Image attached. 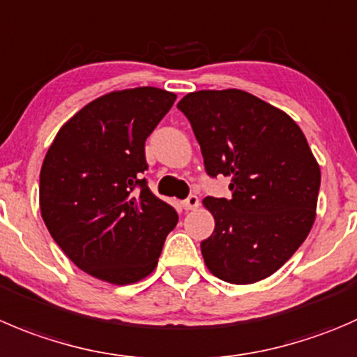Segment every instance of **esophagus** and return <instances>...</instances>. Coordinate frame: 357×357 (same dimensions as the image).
Here are the masks:
<instances>
[{
    "instance_id": "1",
    "label": "esophagus",
    "mask_w": 357,
    "mask_h": 357,
    "mask_svg": "<svg viewBox=\"0 0 357 357\" xmlns=\"http://www.w3.org/2000/svg\"><path fill=\"white\" fill-rule=\"evenodd\" d=\"M181 206H183V209H185V211L197 209V207H199V197H197V195H188L185 200H183Z\"/></svg>"
}]
</instances>
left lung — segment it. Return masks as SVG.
Returning a JSON list of instances; mask_svg holds the SVG:
<instances>
[{"label": "left lung", "instance_id": "8db88e82", "mask_svg": "<svg viewBox=\"0 0 357 357\" xmlns=\"http://www.w3.org/2000/svg\"><path fill=\"white\" fill-rule=\"evenodd\" d=\"M211 178H230V199L206 197L214 231L200 242L221 281L251 284L279 271L316 220L321 171L302 129L244 91H199L178 102Z\"/></svg>", "mask_w": 357, "mask_h": 357}]
</instances>
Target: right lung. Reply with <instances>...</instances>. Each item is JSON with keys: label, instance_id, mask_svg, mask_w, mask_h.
Masks as SVG:
<instances>
[{"label": "right lung", "instance_id": "right-lung-1", "mask_svg": "<svg viewBox=\"0 0 357 357\" xmlns=\"http://www.w3.org/2000/svg\"><path fill=\"white\" fill-rule=\"evenodd\" d=\"M176 94L137 86L89 102L62 126L40 172L41 218L86 274L132 284L157 266L178 213L148 188L144 143Z\"/></svg>", "mask_w": 357, "mask_h": 357}]
</instances>
